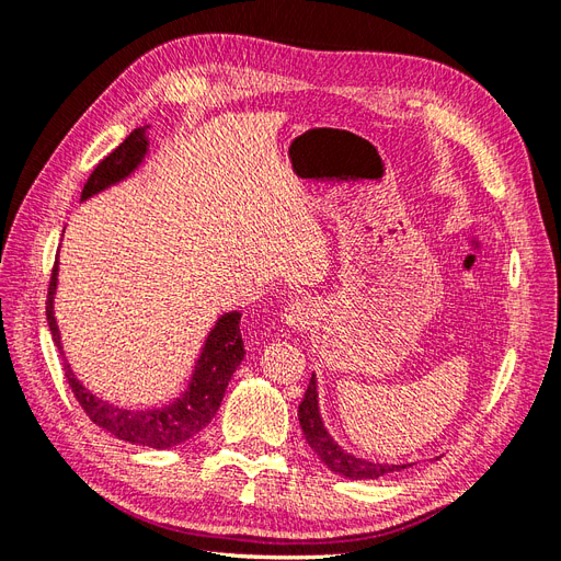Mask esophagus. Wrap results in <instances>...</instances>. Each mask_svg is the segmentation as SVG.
Returning a JSON list of instances; mask_svg holds the SVG:
<instances>
[{
  "instance_id": "obj_1",
  "label": "esophagus",
  "mask_w": 561,
  "mask_h": 561,
  "mask_svg": "<svg viewBox=\"0 0 561 561\" xmlns=\"http://www.w3.org/2000/svg\"><path fill=\"white\" fill-rule=\"evenodd\" d=\"M283 322L293 330H307L313 322V307L307 299H295L285 307Z\"/></svg>"
}]
</instances>
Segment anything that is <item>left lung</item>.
<instances>
[{"instance_id": "8db88e82", "label": "left lung", "mask_w": 561, "mask_h": 561, "mask_svg": "<svg viewBox=\"0 0 561 561\" xmlns=\"http://www.w3.org/2000/svg\"><path fill=\"white\" fill-rule=\"evenodd\" d=\"M299 426L304 431V437H307L309 447L318 454V458L325 463L332 472L342 474V478L348 480H379L383 474L404 470L412 463H400V466H388V463H371L367 458H355L353 454L344 451L339 447L328 428L322 426L320 410H318V383L316 375H311L307 393H304V400L299 404Z\"/></svg>"}]
</instances>
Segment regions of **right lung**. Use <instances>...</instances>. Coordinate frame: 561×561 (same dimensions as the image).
<instances>
[{
	"label": "right lung",
	"instance_id": "1",
	"mask_svg": "<svg viewBox=\"0 0 561 561\" xmlns=\"http://www.w3.org/2000/svg\"><path fill=\"white\" fill-rule=\"evenodd\" d=\"M147 128H135L128 138L118 145L110 157H105L95 165L89 182L83 184L81 201H87L100 194L107 186L122 182L128 178L135 168H138L149 149ZM58 285V260L50 274L48 283V299H46V320L54 344L62 355V367L67 383H70L75 398L79 400L81 410L95 423V426L105 428L114 437L124 439L130 445L151 447V449H171L178 447L186 439L201 433L217 414L219 404H222L225 390L233 377L236 367L241 365L245 348L241 336V313L231 311L222 318H217L215 328L206 336V344L196 360L194 375L184 393L165 407H154V410H124L107 400L95 398L89 388H83L81 381L75 377L70 363L65 360L62 344H60V330L54 313V297Z\"/></svg>",
	"mask_w": 561,
	"mask_h": 561
}]
</instances>
